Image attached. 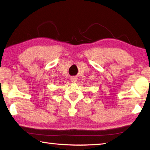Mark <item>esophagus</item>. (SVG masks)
Wrapping results in <instances>:
<instances>
[{
    "label": "esophagus",
    "instance_id": "1",
    "mask_svg": "<svg viewBox=\"0 0 150 150\" xmlns=\"http://www.w3.org/2000/svg\"><path fill=\"white\" fill-rule=\"evenodd\" d=\"M71 82L73 83H75L76 81H77V78H75V77H73L71 78Z\"/></svg>",
    "mask_w": 150,
    "mask_h": 150
}]
</instances>
